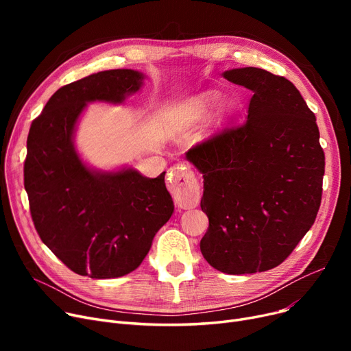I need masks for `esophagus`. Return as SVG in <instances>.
Masks as SVG:
<instances>
[{"label":"esophagus","mask_w":351,"mask_h":351,"mask_svg":"<svg viewBox=\"0 0 351 351\" xmlns=\"http://www.w3.org/2000/svg\"><path fill=\"white\" fill-rule=\"evenodd\" d=\"M168 188L173 193L176 204L183 209H193L200 200V185L195 173L185 166H173Z\"/></svg>","instance_id":"esophagus-1"}]
</instances>
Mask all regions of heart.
Segmentation results:
<instances>
[{"mask_svg": "<svg viewBox=\"0 0 351 351\" xmlns=\"http://www.w3.org/2000/svg\"><path fill=\"white\" fill-rule=\"evenodd\" d=\"M217 101V97L216 95H212L210 98H209V102H216Z\"/></svg>", "mask_w": 351, "mask_h": 351, "instance_id": "heart-1", "label": "heart"}]
</instances>
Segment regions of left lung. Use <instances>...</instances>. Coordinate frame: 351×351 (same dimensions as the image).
I'll return each mask as SVG.
<instances>
[{
    "instance_id": "8db88e82",
    "label": "left lung",
    "mask_w": 351,
    "mask_h": 351,
    "mask_svg": "<svg viewBox=\"0 0 351 351\" xmlns=\"http://www.w3.org/2000/svg\"><path fill=\"white\" fill-rule=\"evenodd\" d=\"M223 78L253 95L245 123L186 154L204 175L200 208L209 228L200 252L228 274L266 271L315 223L324 152L316 117L289 80L254 66L225 71Z\"/></svg>"
}]
</instances>
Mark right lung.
Instances as JSON below:
<instances>
[{
    "mask_svg": "<svg viewBox=\"0 0 351 351\" xmlns=\"http://www.w3.org/2000/svg\"><path fill=\"white\" fill-rule=\"evenodd\" d=\"M143 78L134 69H109L68 84L29 128L24 186L34 226L66 267L90 279L121 278L139 267L173 213L165 172L146 178L134 168L92 169L73 145L86 104H122Z\"/></svg>",
    "mask_w": 351,
    "mask_h": 351,
    "instance_id": "add662e5",
    "label": "right lung"
}]
</instances>
